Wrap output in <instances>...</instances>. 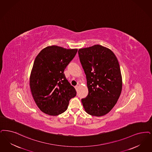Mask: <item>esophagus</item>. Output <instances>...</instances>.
<instances>
[{
  "instance_id": "1",
  "label": "esophagus",
  "mask_w": 152,
  "mask_h": 152,
  "mask_svg": "<svg viewBox=\"0 0 152 152\" xmlns=\"http://www.w3.org/2000/svg\"><path fill=\"white\" fill-rule=\"evenodd\" d=\"M75 89H76V90L77 91V89H78V85H76L75 86Z\"/></svg>"
}]
</instances>
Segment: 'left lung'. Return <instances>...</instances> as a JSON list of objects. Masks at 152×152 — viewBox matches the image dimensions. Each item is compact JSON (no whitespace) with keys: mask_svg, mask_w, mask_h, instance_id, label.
Segmentation results:
<instances>
[{"mask_svg":"<svg viewBox=\"0 0 152 152\" xmlns=\"http://www.w3.org/2000/svg\"><path fill=\"white\" fill-rule=\"evenodd\" d=\"M79 58L85 72L88 94L81 99L85 111L104 115L115 105L122 89L121 72L114 53L101 45L79 49Z\"/></svg>","mask_w":152,"mask_h":152,"instance_id":"left-lung-1","label":"left lung"}]
</instances>
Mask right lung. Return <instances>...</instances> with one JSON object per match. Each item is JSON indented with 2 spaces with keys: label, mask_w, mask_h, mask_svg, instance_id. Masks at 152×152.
Wrapping results in <instances>:
<instances>
[{
  "label": "right lung",
  "mask_w": 152,
  "mask_h": 152,
  "mask_svg": "<svg viewBox=\"0 0 152 152\" xmlns=\"http://www.w3.org/2000/svg\"><path fill=\"white\" fill-rule=\"evenodd\" d=\"M77 49L48 46L37 56L30 76L32 96L38 108L49 115H58L67 110L76 91L67 80L64 71Z\"/></svg>",
  "instance_id": "obj_1"
}]
</instances>
